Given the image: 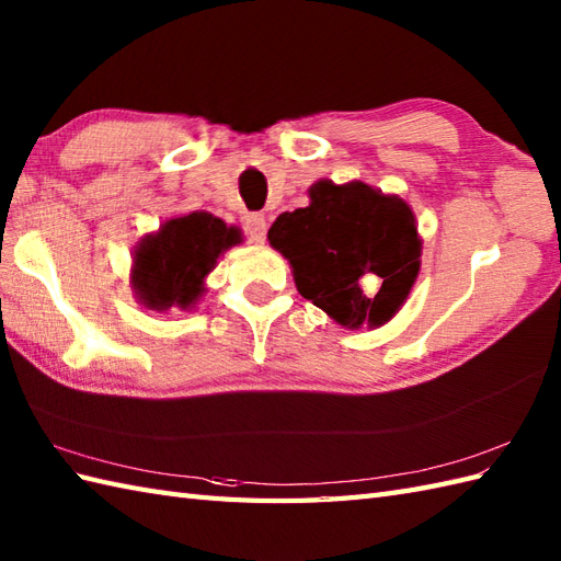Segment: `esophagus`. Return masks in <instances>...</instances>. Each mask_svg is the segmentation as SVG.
<instances>
[{
    "label": "esophagus",
    "instance_id": "esophagus-1",
    "mask_svg": "<svg viewBox=\"0 0 561 561\" xmlns=\"http://www.w3.org/2000/svg\"><path fill=\"white\" fill-rule=\"evenodd\" d=\"M245 233L253 243H265L267 236V221L262 214H248L245 217Z\"/></svg>",
    "mask_w": 561,
    "mask_h": 561
}]
</instances>
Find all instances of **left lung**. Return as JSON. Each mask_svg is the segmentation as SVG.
<instances>
[{
    "label": "left lung",
    "mask_w": 561,
    "mask_h": 561,
    "mask_svg": "<svg viewBox=\"0 0 561 561\" xmlns=\"http://www.w3.org/2000/svg\"><path fill=\"white\" fill-rule=\"evenodd\" d=\"M311 205L284 211L267 231L291 262L304 299L347 328H378L398 313L420 272L412 209L364 183L318 181Z\"/></svg>",
    "instance_id": "left-lung-1"
}]
</instances>
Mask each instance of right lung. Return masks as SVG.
Returning a JSON list of instances; mask_svg holds the SVG:
<instances>
[{"label": "right lung", "instance_id": "right-lung-1", "mask_svg": "<svg viewBox=\"0 0 561 561\" xmlns=\"http://www.w3.org/2000/svg\"><path fill=\"white\" fill-rule=\"evenodd\" d=\"M241 243V231L207 211L165 221L135 253L133 284L139 301L153 311L190 308L202 296V282L226 248Z\"/></svg>", "mask_w": 561, "mask_h": 561}]
</instances>
